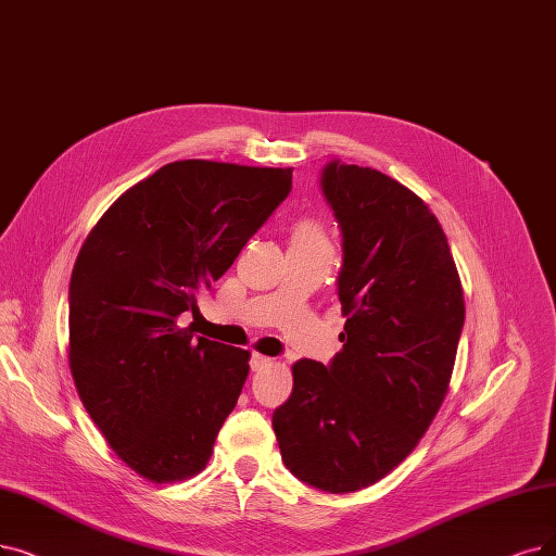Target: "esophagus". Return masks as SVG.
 Returning a JSON list of instances; mask_svg holds the SVG:
<instances>
[{"label":"esophagus","mask_w":556,"mask_h":556,"mask_svg":"<svg viewBox=\"0 0 556 556\" xmlns=\"http://www.w3.org/2000/svg\"><path fill=\"white\" fill-rule=\"evenodd\" d=\"M269 365H271L269 355H262V353H257V351L251 353V369H253V371H260V369L269 367Z\"/></svg>","instance_id":"34e87169"}]
</instances>
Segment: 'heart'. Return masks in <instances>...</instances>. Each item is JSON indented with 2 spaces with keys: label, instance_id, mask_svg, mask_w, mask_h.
<instances>
[{
  "label": "heart",
  "instance_id": "b5f03b06",
  "mask_svg": "<svg viewBox=\"0 0 556 556\" xmlns=\"http://www.w3.org/2000/svg\"><path fill=\"white\" fill-rule=\"evenodd\" d=\"M292 247H321V249H330L328 235L324 230V226L319 220L313 218H301L299 224L294 226L292 232Z\"/></svg>",
  "mask_w": 556,
  "mask_h": 556
}]
</instances>
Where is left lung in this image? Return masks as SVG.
Segmentation results:
<instances>
[{"label": "left lung", "instance_id": "left-lung-1", "mask_svg": "<svg viewBox=\"0 0 556 556\" xmlns=\"http://www.w3.org/2000/svg\"><path fill=\"white\" fill-rule=\"evenodd\" d=\"M326 201L344 235V332L328 367L301 358L274 413L282 460L326 493L390 475L445 402L465 321L450 243L429 205L369 166L330 162Z\"/></svg>", "mask_w": 556, "mask_h": 556}]
</instances>
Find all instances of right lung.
I'll return each instance as SVG.
<instances>
[{"instance_id":"add662e5","label":"right lung","mask_w":556,"mask_h":556,"mask_svg":"<svg viewBox=\"0 0 556 556\" xmlns=\"http://www.w3.org/2000/svg\"><path fill=\"white\" fill-rule=\"evenodd\" d=\"M292 189V168L182 160L129 187L88 232L71 278L68 363L86 413L152 483L212 456L251 353L177 324Z\"/></svg>"}]
</instances>
